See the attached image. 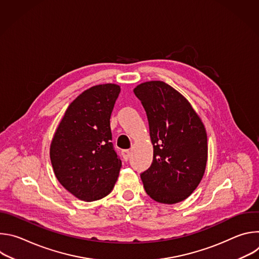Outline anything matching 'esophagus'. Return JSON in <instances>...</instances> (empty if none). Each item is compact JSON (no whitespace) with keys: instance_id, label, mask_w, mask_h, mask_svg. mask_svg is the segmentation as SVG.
Segmentation results:
<instances>
[{"instance_id":"1","label":"esophagus","mask_w":259,"mask_h":259,"mask_svg":"<svg viewBox=\"0 0 259 259\" xmlns=\"http://www.w3.org/2000/svg\"><path fill=\"white\" fill-rule=\"evenodd\" d=\"M122 155H123V158L127 161L130 157V151L129 150H124V151H122Z\"/></svg>"}]
</instances>
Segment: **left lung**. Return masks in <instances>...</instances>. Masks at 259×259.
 <instances>
[{"instance_id": "1", "label": "left lung", "mask_w": 259, "mask_h": 259, "mask_svg": "<svg viewBox=\"0 0 259 259\" xmlns=\"http://www.w3.org/2000/svg\"><path fill=\"white\" fill-rule=\"evenodd\" d=\"M150 125L154 159L141 174L143 187L153 200L176 204L189 198L200 184L207 165L205 126L190 101L162 81L134 88Z\"/></svg>"}]
</instances>
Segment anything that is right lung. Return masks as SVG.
Listing matches in <instances>:
<instances>
[{
	"label": "right lung",
	"mask_w": 259,
	"mask_h": 259,
	"mask_svg": "<svg viewBox=\"0 0 259 259\" xmlns=\"http://www.w3.org/2000/svg\"><path fill=\"white\" fill-rule=\"evenodd\" d=\"M120 91L108 83L82 92L66 108L51 140L54 174L79 200H100L117 182L122 162L110 142L109 119Z\"/></svg>",
	"instance_id": "right-lung-1"
}]
</instances>
